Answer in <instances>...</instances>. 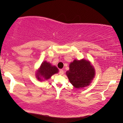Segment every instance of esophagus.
I'll list each match as a JSON object with an SVG mask.
<instances>
[{
  "label": "esophagus",
  "instance_id": "esophagus-1",
  "mask_svg": "<svg viewBox=\"0 0 123 123\" xmlns=\"http://www.w3.org/2000/svg\"><path fill=\"white\" fill-rule=\"evenodd\" d=\"M59 74H61V75L63 74H64V70L63 69H60L59 70Z\"/></svg>",
  "mask_w": 123,
  "mask_h": 123
}]
</instances>
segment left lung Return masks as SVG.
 <instances>
[{
    "label": "left lung",
    "instance_id": "1",
    "mask_svg": "<svg viewBox=\"0 0 123 123\" xmlns=\"http://www.w3.org/2000/svg\"><path fill=\"white\" fill-rule=\"evenodd\" d=\"M70 83L75 88L88 86L95 76V70L86 60H74L70 64L69 70L66 72Z\"/></svg>",
    "mask_w": 123,
    "mask_h": 123
}]
</instances>
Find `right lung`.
Instances as JSON below:
<instances>
[{"mask_svg":"<svg viewBox=\"0 0 123 123\" xmlns=\"http://www.w3.org/2000/svg\"><path fill=\"white\" fill-rule=\"evenodd\" d=\"M58 69L56 67L51 66L50 63L46 62H43L36 74V77L39 80H41V78L45 80H48L53 74L57 73Z\"/></svg>","mask_w":123,"mask_h":123,"instance_id":"add662e5","label":"right lung"}]
</instances>
